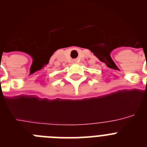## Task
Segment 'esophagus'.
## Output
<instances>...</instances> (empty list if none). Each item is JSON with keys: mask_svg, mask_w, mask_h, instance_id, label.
<instances>
[{"mask_svg": "<svg viewBox=\"0 0 147 147\" xmlns=\"http://www.w3.org/2000/svg\"><path fill=\"white\" fill-rule=\"evenodd\" d=\"M74 62H76V60H74Z\"/></svg>", "mask_w": 147, "mask_h": 147, "instance_id": "34e87169", "label": "esophagus"}]
</instances>
